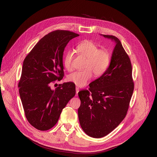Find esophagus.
<instances>
[{
	"instance_id": "34e87169",
	"label": "esophagus",
	"mask_w": 157,
	"mask_h": 157,
	"mask_svg": "<svg viewBox=\"0 0 157 157\" xmlns=\"http://www.w3.org/2000/svg\"><path fill=\"white\" fill-rule=\"evenodd\" d=\"M79 88L78 87H76V96H78V92H79Z\"/></svg>"
}]
</instances>
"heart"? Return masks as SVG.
<instances>
[{"label":"heart","instance_id":"obj_1","mask_svg":"<svg viewBox=\"0 0 157 157\" xmlns=\"http://www.w3.org/2000/svg\"><path fill=\"white\" fill-rule=\"evenodd\" d=\"M78 53L86 59L84 71H75L67 77V81L79 87L84 86L92 78L93 73L96 77L103 75L108 69L110 56L109 52L104 49H99L98 44L91 40H84L78 47ZM74 53L68 50L63 58V64L68 71L72 70V61Z\"/></svg>","mask_w":157,"mask_h":157}]
</instances>
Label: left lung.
<instances>
[{"label": "left lung", "mask_w": 157, "mask_h": 157, "mask_svg": "<svg viewBox=\"0 0 157 157\" xmlns=\"http://www.w3.org/2000/svg\"><path fill=\"white\" fill-rule=\"evenodd\" d=\"M116 46L105 73L89 84V90L78 93V117L87 136L101 138L114 130L125 118L134 84L130 59L121 41L113 35H101Z\"/></svg>", "instance_id": "1"}]
</instances>
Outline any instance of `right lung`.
I'll return each instance as SVG.
<instances>
[{"label":"right lung","instance_id":"add662e5","mask_svg":"<svg viewBox=\"0 0 157 157\" xmlns=\"http://www.w3.org/2000/svg\"><path fill=\"white\" fill-rule=\"evenodd\" d=\"M79 35L55 30L44 36L25 57L18 82L19 94L26 118L40 130H47L58 122L61 111L76 94L75 84L64 82L50 87L64 76V48Z\"/></svg>","mask_w":157,"mask_h":157}]
</instances>
